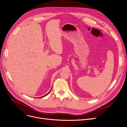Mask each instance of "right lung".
Returning a JSON list of instances; mask_svg holds the SVG:
<instances>
[{"label":"right lung","instance_id":"1","mask_svg":"<svg viewBox=\"0 0 127 127\" xmlns=\"http://www.w3.org/2000/svg\"><path fill=\"white\" fill-rule=\"evenodd\" d=\"M48 93H47V95H45V96H42V97H44V96H46V95H48Z\"/></svg>","mask_w":127,"mask_h":127}]
</instances>
